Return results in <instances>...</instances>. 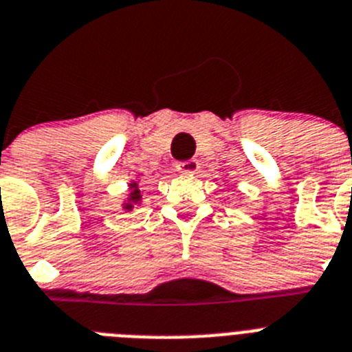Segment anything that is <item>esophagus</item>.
<instances>
[{
    "label": "esophagus",
    "mask_w": 352,
    "mask_h": 352,
    "mask_svg": "<svg viewBox=\"0 0 352 352\" xmlns=\"http://www.w3.org/2000/svg\"><path fill=\"white\" fill-rule=\"evenodd\" d=\"M198 164L197 159H188V161H182V163H177V172L182 173V175H193V173L198 172Z\"/></svg>",
    "instance_id": "esophagus-1"
}]
</instances>
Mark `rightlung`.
<instances>
[{
	"label": "right lung",
	"mask_w": 352,
	"mask_h": 352,
	"mask_svg": "<svg viewBox=\"0 0 352 352\" xmlns=\"http://www.w3.org/2000/svg\"><path fill=\"white\" fill-rule=\"evenodd\" d=\"M142 204V191H140V186H138V180H133L129 184V195H127V200L122 204L124 210H133L134 206H140Z\"/></svg>",
	"instance_id": "right-lung-1"
}]
</instances>
